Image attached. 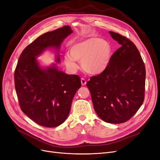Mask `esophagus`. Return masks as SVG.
Wrapping results in <instances>:
<instances>
[{"mask_svg":"<svg viewBox=\"0 0 160 160\" xmlns=\"http://www.w3.org/2000/svg\"><path fill=\"white\" fill-rule=\"evenodd\" d=\"M81 85H86V81H85V79H83V78H81Z\"/></svg>","mask_w":160,"mask_h":160,"instance_id":"34e87169","label":"esophagus"}]
</instances>
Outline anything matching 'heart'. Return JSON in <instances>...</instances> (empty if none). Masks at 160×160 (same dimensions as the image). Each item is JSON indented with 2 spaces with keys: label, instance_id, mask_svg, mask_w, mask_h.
I'll return each instance as SVG.
<instances>
[{
  "label": "heart",
  "instance_id": "heart-1",
  "mask_svg": "<svg viewBox=\"0 0 160 160\" xmlns=\"http://www.w3.org/2000/svg\"><path fill=\"white\" fill-rule=\"evenodd\" d=\"M111 57L109 42L99 37H91L72 42L69 54L64 56V62L72 72L79 68L77 61H81L83 69L90 74L98 75L108 68Z\"/></svg>",
  "mask_w": 160,
  "mask_h": 160
}]
</instances>
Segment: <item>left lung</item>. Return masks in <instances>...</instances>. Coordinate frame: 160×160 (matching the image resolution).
I'll use <instances>...</instances> for the list:
<instances>
[{
	"label": "left lung",
	"mask_w": 160,
	"mask_h": 160,
	"mask_svg": "<svg viewBox=\"0 0 160 160\" xmlns=\"http://www.w3.org/2000/svg\"><path fill=\"white\" fill-rule=\"evenodd\" d=\"M121 47L111 57L108 67L87 83L94 109L104 122H126L141 107L145 94L146 68L134 43L109 31Z\"/></svg>",
	"instance_id": "1"
}]
</instances>
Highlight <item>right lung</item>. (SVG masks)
I'll list each match as a JSON object with an SVG mask.
<instances>
[{
  "label": "right lung",
  "instance_id": "1",
  "mask_svg": "<svg viewBox=\"0 0 160 160\" xmlns=\"http://www.w3.org/2000/svg\"><path fill=\"white\" fill-rule=\"evenodd\" d=\"M72 31L64 26L38 37L22 52L14 71V85L22 112L36 123L57 127L69 114L73 97L81 86L80 77L67 75L55 63L42 67L37 57L45 50L59 51ZM56 62H60L57 54Z\"/></svg>",
  "mask_w": 160,
  "mask_h": 160
}]
</instances>
